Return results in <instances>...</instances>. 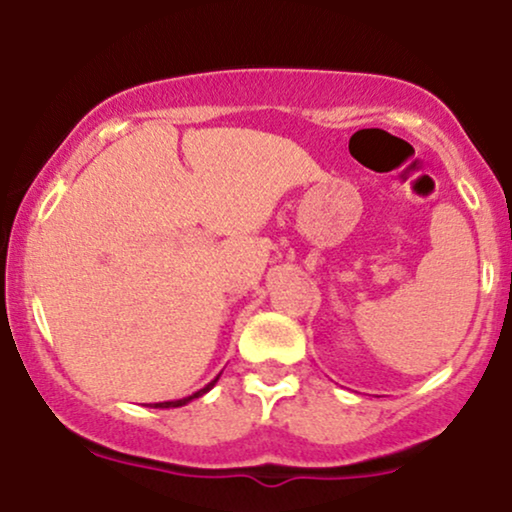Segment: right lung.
Listing matches in <instances>:
<instances>
[{"label": "right lung", "mask_w": 512, "mask_h": 512, "mask_svg": "<svg viewBox=\"0 0 512 512\" xmlns=\"http://www.w3.org/2000/svg\"><path fill=\"white\" fill-rule=\"evenodd\" d=\"M217 380H219V378H215V380H212V383H210V385H205V387H203V390H198L196 394H191V397H184V399H177V401H163V404H153V406H155V409H170V406H184V404H186V401L196 399V397H200V394H205V392H208V390H212V385H215V383H217Z\"/></svg>", "instance_id": "right-lung-1"}]
</instances>
